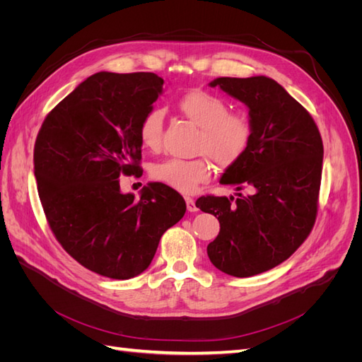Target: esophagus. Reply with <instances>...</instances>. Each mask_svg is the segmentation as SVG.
Returning a JSON list of instances; mask_svg holds the SVG:
<instances>
[{"mask_svg": "<svg viewBox=\"0 0 362 362\" xmlns=\"http://www.w3.org/2000/svg\"><path fill=\"white\" fill-rule=\"evenodd\" d=\"M185 204H187V210H189L190 213L198 211V206H196L194 199H193V198H190V196H185Z\"/></svg>", "mask_w": 362, "mask_h": 362, "instance_id": "obj_1", "label": "esophagus"}]
</instances>
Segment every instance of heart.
<instances>
[{
  "instance_id": "obj_1",
  "label": "heart",
  "mask_w": 362,
  "mask_h": 362,
  "mask_svg": "<svg viewBox=\"0 0 362 362\" xmlns=\"http://www.w3.org/2000/svg\"><path fill=\"white\" fill-rule=\"evenodd\" d=\"M182 115L201 128L196 151L210 157L217 166L229 168L245 156L252 139V120L246 113L229 112V105L213 93L193 90L178 101ZM163 110L151 108L140 120L141 145L156 151L161 145ZM213 164L205 156L182 160L168 158L151 169V177L181 193H193L199 184L210 180Z\"/></svg>"
}]
</instances>
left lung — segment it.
<instances>
[{
	"label": "left lung",
	"mask_w": 362,
	"mask_h": 362,
	"mask_svg": "<svg viewBox=\"0 0 362 362\" xmlns=\"http://www.w3.org/2000/svg\"><path fill=\"white\" fill-rule=\"evenodd\" d=\"M210 86L249 108L250 144L221 184L250 194L202 196L196 206L221 223L206 246L214 267L247 278L281 264L310 235L319 206L323 141L311 115L269 76H221Z\"/></svg>",
	"instance_id": "left-lung-1"
}]
</instances>
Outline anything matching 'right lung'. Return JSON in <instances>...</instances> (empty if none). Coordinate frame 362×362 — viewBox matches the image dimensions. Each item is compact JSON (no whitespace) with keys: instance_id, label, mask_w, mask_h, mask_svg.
<instances>
[{"instance_id":"add662e5","label":"right lung","mask_w":362,"mask_h":362,"mask_svg":"<svg viewBox=\"0 0 362 362\" xmlns=\"http://www.w3.org/2000/svg\"><path fill=\"white\" fill-rule=\"evenodd\" d=\"M163 84L152 72H98L52 108L37 134L35 177L51 231L98 275H140L185 213L182 196L166 184L149 182L139 201L119 184L140 170L139 125Z\"/></svg>"}]
</instances>
